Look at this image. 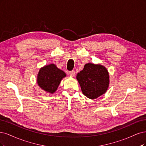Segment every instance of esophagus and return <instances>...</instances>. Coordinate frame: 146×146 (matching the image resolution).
<instances>
[{
    "label": "esophagus",
    "mask_w": 146,
    "mask_h": 146,
    "mask_svg": "<svg viewBox=\"0 0 146 146\" xmlns=\"http://www.w3.org/2000/svg\"><path fill=\"white\" fill-rule=\"evenodd\" d=\"M69 74L70 76L71 77H74V74H75V72L74 71H71L69 72Z\"/></svg>",
    "instance_id": "esophagus-1"
}]
</instances>
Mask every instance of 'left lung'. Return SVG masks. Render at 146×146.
<instances>
[{
  "mask_svg": "<svg viewBox=\"0 0 146 146\" xmlns=\"http://www.w3.org/2000/svg\"><path fill=\"white\" fill-rule=\"evenodd\" d=\"M82 93L90 100H95L106 93L110 84L107 69L101 64L88 63L76 75Z\"/></svg>",
  "mask_w": 146,
  "mask_h": 146,
  "instance_id": "1",
  "label": "left lung"
}]
</instances>
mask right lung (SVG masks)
Instances as JSON below:
<instances>
[{
    "label": "right lung",
    "instance_id": "add662e5",
    "mask_svg": "<svg viewBox=\"0 0 146 146\" xmlns=\"http://www.w3.org/2000/svg\"><path fill=\"white\" fill-rule=\"evenodd\" d=\"M66 77V73L59 69L54 64L45 65L41 67L37 73V83L38 86L50 94L57 90L62 79Z\"/></svg>",
    "mask_w": 146,
    "mask_h": 146
}]
</instances>
